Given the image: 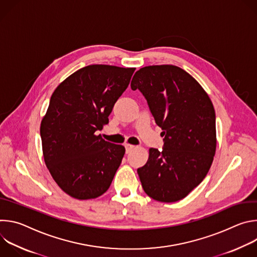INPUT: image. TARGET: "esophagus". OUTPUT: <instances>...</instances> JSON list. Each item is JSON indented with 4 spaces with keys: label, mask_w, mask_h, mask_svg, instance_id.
Listing matches in <instances>:
<instances>
[{
    "label": "esophagus",
    "mask_w": 257,
    "mask_h": 257,
    "mask_svg": "<svg viewBox=\"0 0 257 257\" xmlns=\"http://www.w3.org/2000/svg\"><path fill=\"white\" fill-rule=\"evenodd\" d=\"M125 149H126V153L129 154L130 152H132L134 149H135V145H132V144H125Z\"/></svg>",
    "instance_id": "34e87169"
}]
</instances>
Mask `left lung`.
Segmentation results:
<instances>
[{"label":"left lung","instance_id":"1","mask_svg":"<svg viewBox=\"0 0 257 257\" xmlns=\"http://www.w3.org/2000/svg\"><path fill=\"white\" fill-rule=\"evenodd\" d=\"M145 97L164 136L163 151L150 150L137 173L144 192L155 200L186 197L209 171L216 148L215 113L200 84L173 65L148 66L131 81Z\"/></svg>","mask_w":257,"mask_h":257}]
</instances>
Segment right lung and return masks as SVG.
<instances>
[{
    "label": "right lung",
    "mask_w": 257,
    "mask_h": 257,
    "mask_svg": "<svg viewBox=\"0 0 257 257\" xmlns=\"http://www.w3.org/2000/svg\"><path fill=\"white\" fill-rule=\"evenodd\" d=\"M135 68L89 65L54 91L41 124L45 163L60 188L77 199L103 194L125 154L96 135L129 85Z\"/></svg>",
    "instance_id": "1"
}]
</instances>
